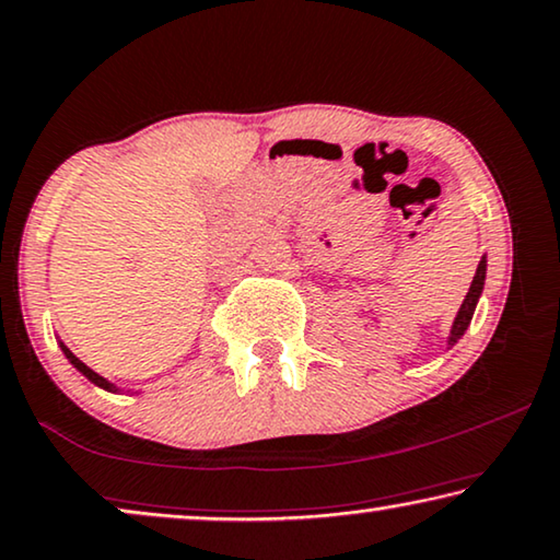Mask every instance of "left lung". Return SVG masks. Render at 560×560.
Segmentation results:
<instances>
[{
  "mask_svg": "<svg viewBox=\"0 0 560 560\" xmlns=\"http://www.w3.org/2000/svg\"><path fill=\"white\" fill-rule=\"evenodd\" d=\"M485 270H488V260H485V257H482L480 265H477V272H475V278H472V285H469V293L465 295V303H462L457 318H455V326H452V330H450V340H447L450 346H455L457 340H459L462 336H465L469 320H472V313H475V307H477V300H480L482 288H485Z\"/></svg>",
  "mask_w": 560,
  "mask_h": 560,
  "instance_id": "left-lung-1",
  "label": "left lung"
}]
</instances>
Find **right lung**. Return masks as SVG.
I'll return each mask as SVG.
<instances>
[{
    "mask_svg": "<svg viewBox=\"0 0 560 560\" xmlns=\"http://www.w3.org/2000/svg\"><path fill=\"white\" fill-rule=\"evenodd\" d=\"M60 348H62V353H65V355H68V361L72 363V366H75V369H78V371H80V374H83V376H88V378H91L95 386H101V388H108V392H116V386H113V384H108V381H105L103 376H98V374H95V371H93L91 366H85V363H83V361H80V359H78V355H75V353H72L68 346H62V343H60Z\"/></svg>",
    "mask_w": 560,
    "mask_h": 560,
    "instance_id": "add662e5",
    "label": "right lung"
}]
</instances>
